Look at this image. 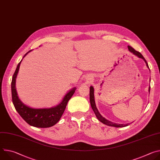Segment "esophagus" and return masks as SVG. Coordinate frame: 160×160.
I'll return each instance as SVG.
<instances>
[{
    "label": "esophagus",
    "instance_id": "34e87169",
    "mask_svg": "<svg viewBox=\"0 0 160 160\" xmlns=\"http://www.w3.org/2000/svg\"><path fill=\"white\" fill-rule=\"evenodd\" d=\"M87 80H88V81H90V78H87Z\"/></svg>",
    "mask_w": 160,
    "mask_h": 160
}]
</instances>
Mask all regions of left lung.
Instances as JSON below:
<instances>
[{"label":"left lung","instance_id":"8db88e82","mask_svg":"<svg viewBox=\"0 0 160 160\" xmlns=\"http://www.w3.org/2000/svg\"><path fill=\"white\" fill-rule=\"evenodd\" d=\"M128 49L129 50L130 52H132L133 54H135V56H137L138 57H139V58H142V59H144V61H145L146 64V66H148V68H149V66H148V64L146 61V60L145 59V58L143 57V56L138 51H135L133 48H132L131 46H130V45H128ZM149 92H150V87H149ZM94 88L93 87L90 86V105H91V107H92L95 115L96 116V117L98 118V119L101 122H102V123L106 125H108V126H111V127H127L128 125V124H118V123H113L112 122H110L108 120H106L105 118H104L101 114L99 113L96 106V102H95V100H94Z\"/></svg>","mask_w":160,"mask_h":160}]
</instances>
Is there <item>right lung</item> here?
I'll list each match as a JSON object with an SVG mask.
<instances>
[{"label": "right lung", "mask_w": 160, "mask_h": 160, "mask_svg": "<svg viewBox=\"0 0 160 160\" xmlns=\"http://www.w3.org/2000/svg\"><path fill=\"white\" fill-rule=\"evenodd\" d=\"M31 51L25 54L23 58L25 57V56ZM21 61L17 66L11 82L12 101L14 108L17 112L19 114V115L22 118V119L30 125L37 128L51 127L59 121L65 110L67 103L75 93L76 88L74 87L71 89L65 95L62 101L56 106L49 108L39 109L32 108L29 106H27L22 103L19 99L16 88V78L18 73Z\"/></svg>", "instance_id": "1"}]
</instances>
